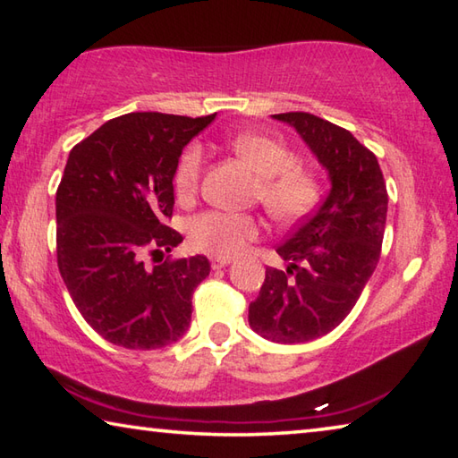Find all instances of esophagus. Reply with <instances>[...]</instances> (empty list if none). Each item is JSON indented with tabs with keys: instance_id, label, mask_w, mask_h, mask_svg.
Returning a JSON list of instances; mask_svg holds the SVG:
<instances>
[{
	"instance_id": "1",
	"label": "esophagus",
	"mask_w": 458,
	"mask_h": 458,
	"mask_svg": "<svg viewBox=\"0 0 458 458\" xmlns=\"http://www.w3.org/2000/svg\"><path fill=\"white\" fill-rule=\"evenodd\" d=\"M229 263H231V258H223V255H215V258H211L213 269H221L225 266H229Z\"/></svg>"
}]
</instances>
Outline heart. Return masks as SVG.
Instances as JSON below:
<instances>
[{
    "label": "heart",
    "mask_w": 458,
    "mask_h": 458,
    "mask_svg": "<svg viewBox=\"0 0 458 458\" xmlns=\"http://www.w3.org/2000/svg\"><path fill=\"white\" fill-rule=\"evenodd\" d=\"M229 148L251 166L258 179L255 199L279 223H293L314 211L322 184L318 174L295 163V155L271 136L258 132H239L227 140ZM205 155L199 144H189L174 171V192L181 200L195 195L203 173ZM259 223L253 215L205 211L189 221V243L195 250L211 255L237 253L258 235Z\"/></svg>",
    "instance_id": "obj_1"
}]
</instances>
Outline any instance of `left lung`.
Instances as JSON below:
<instances>
[{
	"instance_id": "left-lung-1",
	"label": "left lung",
	"mask_w": 458,
	"mask_h": 458,
	"mask_svg": "<svg viewBox=\"0 0 458 458\" xmlns=\"http://www.w3.org/2000/svg\"><path fill=\"white\" fill-rule=\"evenodd\" d=\"M300 132L330 173L324 203L277 247L287 269H266L250 326L263 338L300 344L332 332L356 306L378 266L388 192L378 158L354 134L310 114H274Z\"/></svg>"
}]
</instances>
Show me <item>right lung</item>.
Listing matches in <instances>:
<instances>
[{"mask_svg":"<svg viewBox=\"0 0 458 458\" xmlns=\"http://www.w3.org/2000/svg\"><path fill=\"white\" fill-rule=\"evenodd\" d=\"M213 120L131 112L70 150L55 191L58 269L88 326L114 346L157 350L187 332L211 266L171 259L182 235L166 221L182 148Z\"/></svg>","mask_w":458,"mask_h":458,"instance_id":"1","label":"right lung"}]
</instances>
